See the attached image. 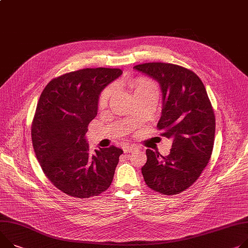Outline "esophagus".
Instances as JSON below:
<instances>
[{
	"mask_svg": "<svg viewBox=\"0 0 248 248\" xmlns=\"http://www.w3.org/2000/svg\"><path fill=\"white\" fill-rule=\"evenodd\" d=\"M125 153H132V152H134L135 150H137V147L134 146V145H128V146H125L123 148Z\"/></svg>",
	"mask_w": 248,
	"mask_h": 248,
	"instance_id": "esophagus-1",
	"label": "esophagus"
}]
</instances>
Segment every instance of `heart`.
Masks as SVG:
<instances>
[{
	"label": "heart",
	"instance_id": "heart-1",
	"mask_svg": "<svg viewBox=\"0 0 248 248\" xmlns=\"http://www.w3.org/2000/svg\"><path fill=\"white\" fill-rule=\"evenodd\" d=\"M130 87L132 89H134L135 93L141 91V90H144V89H147V88H150V87H155V84L152 82L151 80L149 79H146V78H139V79H136L134 81H131L130 83ZM114 92V87L113 86H110L108 88H106L103 93L101 94L100 96V100H99V104L100 106H105L108 102V100L110 99V97L112 96V94Z\"/></svg>",
	"mask_w": 248,
	"mask_h": 248
}]
</instances>
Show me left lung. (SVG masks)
<instances>
[{
  "label": "left lung",
  "instance_id": "1",
  "mask_svg": "<svg viewBox=\"0 0 248 248\" xmlns=\"http://www.w3.org/2000/svg\"><path fill=\"white\" fill-rule=\"evenodd\" d=\"M158 81L162 92V115L158 128L172 139L166 157L146 150L142 174L149 187L170 196L192 186L206 167L214 148L216 118L205 87L199 76L183 66L149 62L134 66Z\"/></svg>",
  "mask_w": 248,
  "mask_h": 248
}]
</instances>
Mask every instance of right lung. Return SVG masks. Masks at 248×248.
<instances>
[{
  "label": "right lung",
  "instance_id": "1",
  "mask_svg": "<svg viewBox=\"0 0 248 248\" xmlns=\"http://www.w3.org/2000/svg\"><path fill=\"white\" fill-rule=\"evenodd\" d=\"M121 74L119 68L76 70L52 79L41 94L31 125L33 150L48 180L68 196H98L112 183L122 149L91 154L85 134L100 93Z\"/></svg>",
  "mask_w": 248,
  "mask_h": 248
}]
</instances>
